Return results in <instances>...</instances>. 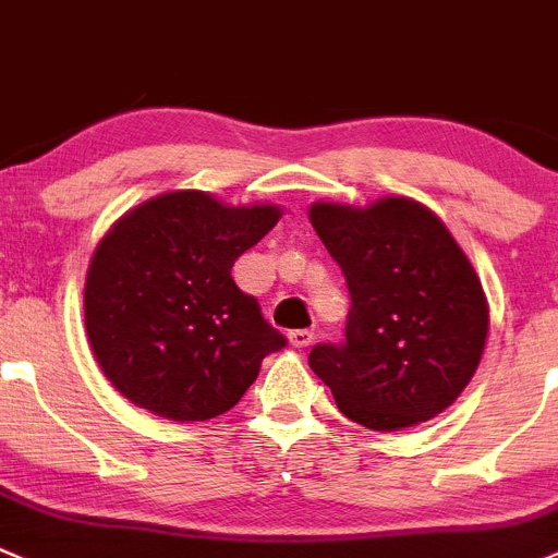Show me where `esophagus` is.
I'll list each match as a JSON object with an SVG mask.
<instances>
[{
    "mask_svg": "<svg viewBox=\"0 0 558 558\" xmlns=\"http://www.w3.org/2000/svg\"><path fill=\"white\" fill-rule=\"evenodd\" d=\"M287 338H290V343L295 349H306V347H312L314 332L312 330H290L287 332Z\"/></svg>",
    "mask_w": 558,
    "mask_h": 558,
    "instance_id": "obj_1",
    "label": "esophagus"
}]
</instances>
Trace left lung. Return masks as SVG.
Masks as SVG:
<instances>
[{
	"mask_svg": "<svg viewBox=\"0 0 558 558\" xmlns=\"http://www.w3.org/2000/svg\"><path fill=\"white\" fill-rule=\"evenodd\" d=\"M314 231L347 277V341L317 343L308 365L343 416L378 433L438 416L484 354L489 303L449 228L418 201H317Z\"/></svg>",
	"mask_w": 558,
	"mask_h": 558,
	"instance_id": "obj_1",
	"label": "left lung"
}]
</instances>
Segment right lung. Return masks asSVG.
<instances>
[{
    "label": "right lung",
    "mask_w": 558,
    "mask_h": 558,
    "mask_svg": "<svg viewBox=\"0 0 558 558\" xmlns=\"http://www.w3.org/2000/svg\"><path fill=\"white\" fill-rule=\"evenodd\" d=\"M279 217L274 204L174 191L109 228L85 279V332L123 398L171 422H206L239 403L287 338L231 268Z\"/></svg>",
    "instance_id": "obj_1"
}]
</instances>
